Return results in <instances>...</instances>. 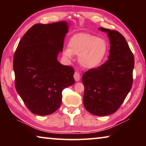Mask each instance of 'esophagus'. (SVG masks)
Returning a JSON list of instances; mask_svg holds the SVG:
<instances>
[{
  "label": "esophagus",
  "instance_id": "esophagus-1",
  "mask_svg": "<svg viewBox=\"0 0 146 146\" xmlns=\"http://www.w3.org/2000/svg\"><path fill=\"white\" fill-rule=\"evenodd\" d=\"M74 78H75V80L76 81V82H78L80 80V73H79L78 71H75V73H74Z\"/></svg>",
  "mask_w": 146,
  "mask_h": 146
}]
</instances>
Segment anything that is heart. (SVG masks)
<instances>
[{"label": "heart", "instance_id": "obj_1", "mask_svg": "<svg viewBox=\"0 0 146 146\" xmlns=\"http://www.w3.org/2000/svg\"><path fill=\"white\" fill-rule=\"evenodd\" d=\"M68 47L63 51L64 57L71 59L73 55H78L79 62L87 69L100 66L109 50V44L105 38L87 33L74 35L69 40Z\"/></svg>", "mask_w": 146, "mask_h": 146}]
</instances>
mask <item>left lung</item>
I'll return each instance as SVG.
<instances>
[{
    "instance_id": "8db88e82",
    "label": "left lung",
    "mask_w": 146,
    "mask_h": 146,
    "mask_svg": "<svg viewBox=\"0 0 146 146\" xmlns=\"http://www.w3.org/2000/svg\"><path fill=\"white\" fill-rule=\"evenodd\" d=\"M99 29L108 34L110 53L104 64L83 74V103L91 114L106 116L117 111L131 89L135 58L122 34L110 29Z\"/></svg>"
}]
</instances>
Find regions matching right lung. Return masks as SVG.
<instances>
[{"mask_svg":"<svg viewBox=\"0 0 146 146\" xmlns=\"http://www.w3.org/2000/svg\"><path fill=\"white\" fill-rule=\"evenodd\" d=\"M68 31L66 21L36 24L24 35L15 52L16 90L35 115L55 112L61 104L62 91L75 83L73 68L57 60Z\"/></svg>","mask_w":146,"mask_h":146,"instance_id":"add662e5","label":"right lung"}]
</instances>
